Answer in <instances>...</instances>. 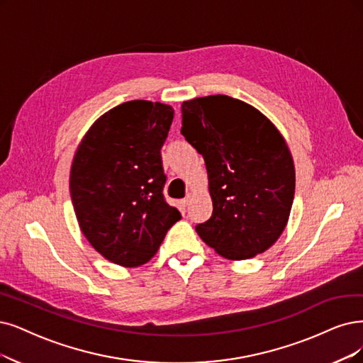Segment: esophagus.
<instances>
[{"mask_svg": "<svg viewBox=\"0 0 363 363\" xmlns=\"http://www.w3.org/2000/svg\"><path fill=\"white\" fill-rule=\"evenodd\" d=\"M181 203H182V206H189V205H190V196L184 197V199L181 200Z\"/></svg>", "mask_w": 363, "mask_h": 363, "instance_id": "34e87169", "label": "esophagus"}]
</instances>
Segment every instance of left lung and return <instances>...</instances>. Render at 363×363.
Segmentation results:
<instances>
[{"label": "left lung", "mask_w": 363, "mask_h": 363, "mask_svg": "<svg viewBox=\"0 0 363 363\" xmlns=\"http://www.w3.org/2000/svg\"><path fill=\"white\" fill-rule=\"evenodd\" d=\"M182 136L206 163L212 216L196 232L220 256L245 260L272 247L287 224L294 166L277 127L229 96L182 103Z\"/></svg>", "instance_id": "8db88e82"}]
</instances>
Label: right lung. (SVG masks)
<instances>
[{
  "mask_svg": "<svg viewBox=\"0 0 363 363\" xmlns=\"http://www.w3.org/2000/svg\"><path fill=\"white\" fill-rule=\"evenodd\" d=\"M173 115L163 103H123L100 116L77 147L70 172L76 218L89 244L112 263H146L181 218L163 194L161 147Z\"/></svg>",
  "mask_w": 363,
  "mask_h": 363,
  "instance_id": "add662e5",
  "label": "right lung"
}]
</instances>
